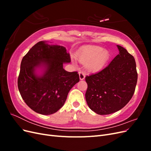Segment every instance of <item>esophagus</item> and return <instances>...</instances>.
Returning <instances> with one entry per match:
<instances>
[{
    "label": "esophagus",
    "mask_w": 151,
    "mask_h": 151,
    "mask_svg": "<svg viewBox=\"0 0 151 151\" xmlns=\"http://www.w3.org/2000/svg\"><path fill=\"white\" fill-rule=\"evenodd\" d=\"M79 79H81V80H83V79H84V78H85V74H84V72H80L79 73Z\"/></svg>",
    "instance_id": "34e87169"
}]
</instances>
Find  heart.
I'll list each match as a JSON object with an SVG mask.
<instances>
[{
	"label": "heart",
	"instance_id": "1",
	"mask_svg": "<svg viewBox=\"0 0 151 151\" xmlns=\"http://www.w3.org/2000/svg\"><path fill=\"white\" fill-rule=\"evenodd\" d=\"M76 57L81 63H86V67L91 71L101 70L109 58L108 51L96 45H87L77 52Z\"/></svg>",
	"mask_w": 151,
	"mask_h": 151
}]
</instances>
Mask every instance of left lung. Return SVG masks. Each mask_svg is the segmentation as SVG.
Wrapping results in <instances>:
<instances>
[{
    "label": "left lung",
    "instance_id": "1",
    "mask_svg": "<svg viewBox=\"0 0 151 151\" xmlns=\"http://www.w3.org/2000/svg\"><path fill=\"white\" fill-rule=\"evenodd\" d=\"M119 54L101 70L86 77L85 94L89 108L98 115H109L124 107L134 94L137 72L134 57L117 45Z\"/></svg>",
    "mask_w": 151,
    "mask_h": 151
}]
</instances>
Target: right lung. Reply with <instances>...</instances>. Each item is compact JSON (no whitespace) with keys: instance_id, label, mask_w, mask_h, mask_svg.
<instances>
[{"instance_id":"add662e5","label":"right lung","mask_w":151,"mask_h":151,"mask_svg":"<svg viewBox=\"0 0 151 151\" xmlns=\"http://www.w3.org/2000/svg\"><path fill=\"white\" fill-rule=\"evenodd\" d=\"M70 61L65 47L43 41L22 58L17 86L22 99L31 109L48 115L63 106L68 92L79 81L77 72H69L63 68V63ZM39 67L44 68L41 76L35 74Z\"/></svg>"}]
</instances>
